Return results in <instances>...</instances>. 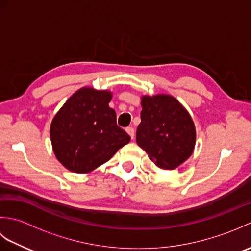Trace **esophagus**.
Returning <instances> with one entry per match:
<instances>
[{
    "label": "esophagus",
    "instance_id": "34e87169",
    "mask_svg": "<svg viewBox=\"0 0 251 251\" xmlns=\"http://www.w3.org/2000/svg\"><path fill=\"white\" fill-rule=\"evenodd\" d=\"M126 131H127V134H128L131 138H134V136H135V129L132 128V127H127Z\"/></svg>",
    "mask_w": 251,
    "mask_h": 251
}]
</instances>
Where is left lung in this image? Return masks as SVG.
<instances>
[{
  "label": "left lung",
  "instance_id": "left-lung-1",
  "mask_svg": "<svg viewBox=\"0 0 251 251\" xmlns=\"http://www.w3.org/2000/svg\"><path fill=\"white\" fill-rule=\"evenodd\" d=\"M141 123L136 140L153 165L173 170L188 159L194 150L196 130L190 113L170 95L141 97Z\"/></svg>",
  "mask_w": 251,
  "mask_h": 251
}]
</instances>
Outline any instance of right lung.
<instances>
[{
    "mask_svg": "<svg viewBox=\"0 0 251 251\" xmlns=\"http://www.w3.org/2000/svg\"><path fill=\"white\" fill-rule=\"evenodd\" d=\"M112 93L82 87L51 121L50 135L56 158L72 173L87 174L108 162L130 141L109 106Z\"/></svg>",
    "mask_w": 251,
    "mask_h": 251,
    "instance_id": "right-lung-1",
    "label": "right lung"
}]
</instances>
